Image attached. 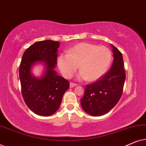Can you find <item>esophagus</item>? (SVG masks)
<instances>
[{"label": "esophagus", "mask_w": 146, "mask_h": 146, "mask_svg": "<svg viewBox=\"0 0 146 146\" xmlns=\"http://www.w3.org/2000/svg\"><path fill=\"white\" fill-rule=\"evenodd\" d=\"M77 85H78L77 84H76V83H73V82H70V86L71 88L74 87V86H76Z\"/></svg>", "instance_id": "obj_1"}]
</instances>
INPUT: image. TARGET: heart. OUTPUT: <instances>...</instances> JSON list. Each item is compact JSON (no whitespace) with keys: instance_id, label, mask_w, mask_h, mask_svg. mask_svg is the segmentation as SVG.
I'll use <instances>...</instances> for the list:
<instances>
[{"instance_id":"b5f03b06","label":"heart","mask_w":146,"mask_h":146,"mask_svg":"<svg viewBox=\"0 0 146 146\" xmlns=\"http://www.w3.org/2000/svg\"><path fill=\"white\" fill-rule=\"evenodd\" d=\"M62 53L58 58V66L62 75L71 78L78 68L77 78L95 81L108 70L111 61V52L108 48L87 42H81Z\"/></svg>"}]
</instances>
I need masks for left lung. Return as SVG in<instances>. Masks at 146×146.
Segmentation results:
<instances>
[{"instance_id": "1", "label": "left lung", "mask_w": 146, "mask_h": 146, "mask_svg": "<svg viewBox=\"0 0 146 146\" xmlns=\"http://www.w3.org/2000/svg\"><path fill=\"white\" fill-rule=\"evenodd\" d=\"M113 60L111 68L96 82L88 84L81 99L82 109L88 114L99 116L110 111L118 102L125 79L121 53L111 44Z\"/></svg>"}]
</instances>
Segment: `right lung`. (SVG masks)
Segmentation results:
<instances>
[{"label": "right lung", "instance_id": "add662e5", "mask_svg": "<svg viewBox=\"0 0 146 146\" xmlns=\"http://www.w3.org/2000/svg\"><path fill=\"white\" fill-rule=\"evenodd\" d=\"M60 43L50 40L36 42L26 50L19 68L22 95L29 109L39 115H52L59 108L69 82L57 75L58 48ZM44 64L45 71L37 78L31 72L36 63Z\"/></svg>", "mask_w": 146, "mask_h": 146}]
</instances>
